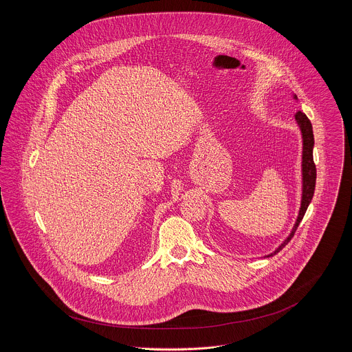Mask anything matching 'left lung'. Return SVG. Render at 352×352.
<instances>
[{"instance_id":"obj_1","label":"left lung","mask_w":352,"mask_h":352,"mask_svg":"<svg viewBox=\"0 0 352 352\" xmlns=\"http://www.w3.org/2000/svg\"><path fill=\"white\" fill-rule=\"evenodd\" d=\"M297 99V96H294ZM296 120L301 129L302 141H303V149H302V201L301 208H300V214L297 218V222L290 233V236L279 245V248L274 253L268 254V256H274L278 252L282 251L283 247H286L289 244V241L294 237V233L297 230V228L301 223L302 218L307 210V206L310 204L313 194H314V188H316V165L313 161V146H314V137H313V127L310 120L307 119V116L298 111L296 113Z\"/></svg>"}]
</instances>
